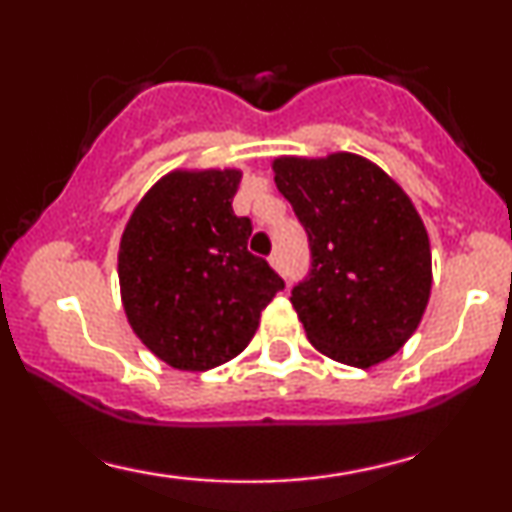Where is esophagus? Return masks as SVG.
Here are the masks:
<instances>
[{
	"label": "esophagus",
	"mask_w": 512,
	"mask_h": 512,
	"mask_svg": "<svg viewBox=\"0 0 512 512\" xmlns=\"http://www.w3.org/2000/svg\"><path fill=\"white\" fill-rule=\"evenodd\" d=\"M269 264H272L276 272H284V264H281L279 252H272V255H269Z\"/></svg>",
	"instance_id": "obj_1"
}]
</instances>
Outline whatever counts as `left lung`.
<instances>
[{
	"mask_svg": "<svg viewBox=\"0 0 512 512\" xmlns=\"http://www.w3.org/2000/svg\"><path fill=\"white\" fill-rule=\"evenodd\" d=\"M308 233L310 269L291 303L320 354L370 368L419 327L431 296L424 221L390 175L356 154L274 161Z\"/></svg>",
	"mask_w": 512,
	"mask_h": 512,
	"instance_id": "left-lung-1",
	"label": "left lung"
}]
</instances>
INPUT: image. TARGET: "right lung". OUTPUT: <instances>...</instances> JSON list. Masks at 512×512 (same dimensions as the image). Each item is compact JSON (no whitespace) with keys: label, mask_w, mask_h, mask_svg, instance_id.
<instances>
[{"label":"right lung","mask_w":512,"mask_h":512,"mask_svg":"<svg viewBox=\"0 0 512 512\" xmlns=\"http://www.w3.org/2000/svg\"><path fill=\"white\" fill-rule=\"evenodd\" d=\"M240 170H175L137 204L120 240L117 274L134 334L178 370L236 358L260 313L284 289L252 255V221L233 214Z\"/></svg>","instance_id":"1"}]
</instances>
